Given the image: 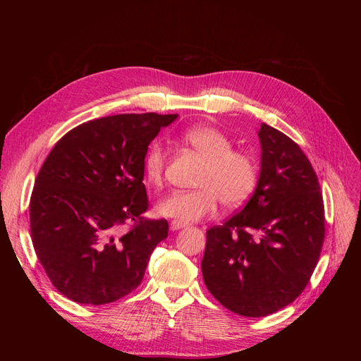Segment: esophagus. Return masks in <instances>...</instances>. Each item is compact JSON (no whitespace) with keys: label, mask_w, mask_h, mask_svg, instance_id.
Returning <instances> with one entry per match:
<instances>
[{"label":"esophagus","mask_w":361,"mask_h":361,"mask_svg":"<svg viewBox=\"0 0 361 361\" xmlns=\"http://www.w3.org/2000/svg\"><path fill=\"white\" fill-rule=\"evenodd\" d=\"M188 224L187 223H182V221H178V220H173L171 223H170V228L173 232H176V231H180V228H183V227H187Z\"/></svg>","instance_id":"1"}]
</instances>
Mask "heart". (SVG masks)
Wrapping results in <instances>:
<instances>
[{"label":"heart","mask_w":361,"mask_h":361,"mask_svg":"<svg viewBox=\"0 0 361 361\" xmlns=\"http://www.w3.org/2000/svg\"><path fill=\"white\" fill-rule=\"evenodd\" d=\"M182 141L206 159L197 190L174 191L164 199L158 211L182 223L199 221L211 216L220 200L233 207L244 203L255 190L256 162L245 152L233 150L231 138L212 126H192L182 133ZM167 152L161 143L150 145L143 161L146 179L158 185L166 169Z\"/></svg>","instance_id":"heart-1"}]
</instances>
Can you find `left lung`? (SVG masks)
I'll list each match as a JSON object with an SVG mask.
<instances>
[{
	"mask_svg": "<svg viewBox=\"0 0 361 361\" xmlns=\"http://www.w3.org/2000/svg\"><path fill=\"white\" fill-rule=\"evenodd\" d=\"M260 174L241 212L206 232L204 285L226 309L248 318L276 313L300 297L325 236L318 178L301 147L262 123Z\"/></svg>",
	"mask_w": 361,
	"mask_h": 361,
	"instance_id": "8db88e82",
	"label": "left lung"
}]
</instances>
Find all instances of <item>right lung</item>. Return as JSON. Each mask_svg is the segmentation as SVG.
I'll list each match as a JSON object with an SVG mask.
<instances>
[{
  "mask_svg": "<svg viewBox=\"0 0 361 361\" xmlns=\"http://www.w3.org/2000/svg\"><path fill=\"white\" fill-rule=\"evenodd\" d=\"M178 114H117L73 128L52 147L30 199L31 241L64 297L101 305L133 292L169 235L146 220L143 183L150 141ZM135 226L126 234L119 227Z\"/></svg>",
  "mask_w": 361,
  "mask_h": 361,
  "instance_id": "1",
  "label": "right lung"
}]
</instances>
